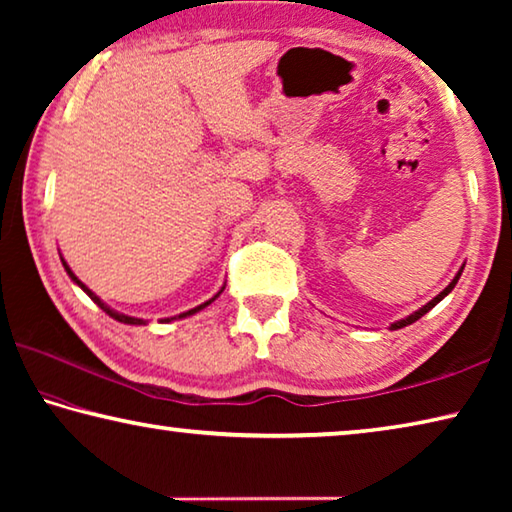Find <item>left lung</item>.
Returning <instances> with one entry per match:
<instances>
[{
	"mask_svg": "<svg viewBox=\"0 0 512 512\" xmlns=\"http://www.w3.org/2000/svg\"><path fill=\"white\" fill-rule=\"evenodd\" d=\"M463 268H465V264L461 266V271H458V273L454 275V280H452V282H449V284H447V287H445L443 291H440L436 298H433V300H429V302H427V305H424V307H420L418 311H413V314H411V316H406V318H402V320H395V323H393L391 327H388V329H402V327H406V325H411V323H415V320H420V318H422L424 314H427V311H431L433 307H436L440 300H443L445 296H449V293H452V289L456 287V282H458V277H461V273H463Z\"/></svg>",
	"mask_w": 512,
	"mask_h": 512,
	"instance_id": "1",
	"label": "left lung"
}]
</instances>
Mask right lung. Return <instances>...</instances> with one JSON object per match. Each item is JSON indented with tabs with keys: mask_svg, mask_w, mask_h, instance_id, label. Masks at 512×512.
I'll return each mask as SVG.
<instances>
[{
	"mask_svg": "<svg viewBox=\"0 0 512 512\" xmlns=\"http://www.w3.org/2000/svg\"><path fill=\"white\" fill-rule=\"evenodd\" d=\"M60 262H63V266H65V271H67V275L69 277H72V282L74 284H79V287L85 291V293H88V296L94 300V302H97V305L103 309V311H106V314L110 316V318H115V320H119V323H124V325H146V323H149V320H144V318H135V316H126V314H121V311H117V309H112V307H108L106 305V302H103L99 296H97V293H94V291H90L88 287H85V284L79 280V277H76L74 275V271H72V268H69L67 266V262H65V259L63 257H60ZM223 289L225 287H221V291L219 293H216V296L214 298H210V300H207V302H203V305H198V307H194V309H189V311H183V314H180V316H173V318H162V323H171V320H176V318H187V316H194V314H198V311H201V309H205L207 305H212V302L216 300V298H219L221 296V293H223Z\"/></svg>",
	"mask_w": 512,
	"mask_h": 512,
	"instance_id": "1",
	"label": "right lung"
}]
</instances>
